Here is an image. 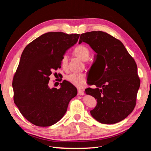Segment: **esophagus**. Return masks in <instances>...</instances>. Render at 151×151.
<instances>
[{"label":"esophagus","instance_id":"1","mask_svg":"<svg viewBox=\"0 0 151 151\" xmlns=\"http://www.w3.org/2000/svg\"><path fill=\"white\" fill-rule=\"evenodd\" d=\"M78 95H84V91L83 90V89H78Z\"/></svg>","mask_w":151,"mask_h":151}]
</instances>
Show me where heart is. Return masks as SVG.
I'll list each match as a JSON object with an SVG mask.
<instances>
[{
  "instance_id": "b5f03b06",
  "label": "heart",
  "mask_w": 151,
  "mask_h": 151,
  "mask_svg": "<svg viewBox=\"0 0 151 151\" xmlns=\"http://www.w3.org/2000/svg\"><path fill=\"white\" fill-rule=\"evenodd\" d=\"M73 53L81 60L86 61L89 57V50L84 45L77 46L73 51ZM68 63V58L64 55L61 60V64L63 68H66ZM66 80L74 86L78 88H83L85 86L86 82V76L83 73H72L66 76Z\"/></svg>"
}]
</instances>
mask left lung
Returning a JSON list of instances; mask_svg holds the SVG:
<instances>
[{
    "mask_svg": "<svg viewBox=\"0 0 151 151\" xmlns=\"http://www.w3.org/2000/svg\"><path fill=\"white\" fill-rule=\"evenodd\" d=\"M82 42L89 44L96 53L94 64L98 76L90 82L96 88L85 90L97 100L96 106L90 111L91 115L104 124L124 120L135 106L140 84L134 59L119 40L105 32L81 34L79 44Z\"/></svg>",
    "mask_w": 151,
    "mask_h": 151,
    "instance_id": "1",
    "label": "left lung"
}]
</instances>
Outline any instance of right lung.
<instances>
[{"label":"right lung","mask_w":151,"mask_h":151,"mask_svg":"<svg viewBox=\"0 0 151 151\" xmlns=\"http://www.w3.org/2000/svg\"><path fill=\"white\" fill-rule=\"evenodd\" d=\"M79 34L48 32L25 47L13 77L14 101L27 120L38 127H49L60 120L68 103L77 94L68 81L61 88H50L49 76L61 67L67 50L75 45Z\"/></svg>","instance_id":"add662e5"}]
</instances>
